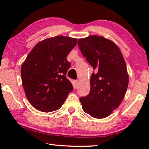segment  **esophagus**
Listing matches in <instances>:
<instances>
[{
  "mask_svg": "<svg viewBox=\"0 0 149 149\" xmlns=\"http://www.w3.org/2000/svg\"><path fill=\"white\" fill-rule=\"evenodd\" d=\"M74 84L75 87H77V85H78V80H74Z\"/></svg>",
  "mask_w": 149,
  "mask_h": 149,
  "instance_id": "obj_1",
  "label": "esophagus"
}]
</instances>
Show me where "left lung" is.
I'll return each instance as SVG.
<instances>
[{
    "label": "left lung",
    "instance_id": "8db88e82",
    "mask_svg": "<svg viewBox=\"0 0 149 149\" xmlns=\"http://www.w3.org/2000/svg\"><path fill=\"white\" fill-rule=\"evenodd\" d=\"M79 48L94 72L90 92L79 101L91 116L104 118L118 107L127 90L128 75L123 54L114 42L91 35L78 39Z\"/></svg>",
    "mask_w": 149,
    "mask_h": 149
}]
</instances>
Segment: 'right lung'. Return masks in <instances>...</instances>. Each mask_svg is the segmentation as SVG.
I'll list each match as a JSON object with an SVG mask.
<instances>
[{"mask_svg":"<svg viewBox=\"0 0 149 149\" xmlns=\"http://www.w3.org/2000/svg\"><path fill=\"white\" fill-rule=\"evenodd\" d=\"M77 39L56 36L44 39L33 47L21 67L22 84L30 104L49 112L59 109L73 90L66 77L70 62L68 55Z\"/></svg>","mask_w":149,"mask_h":149,"instance_id":"right-lung-1","label":"right lung"}]
</instances>
